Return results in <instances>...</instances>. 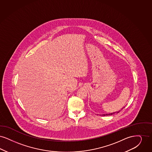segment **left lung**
Here are the masks:
<instances>
[{"mask_svg": "<svg viewBox=\"0 0 152 152\" xmlns=\"http://www.w3.org/2000/svg\"><path fill=\"white\" fill-rule=\"evenodd\" d=\"M124 107H123V108H121V110H123ZM120 111H116V112H112V113H107V114H102V115L103 116H108V115H113V114H115V113H119V112H120Z\"/></svg>", "mask_w": 152, "mask_h": 152, "instance_id": "left-lung-1", "label": "left lung"}]
</instances>
